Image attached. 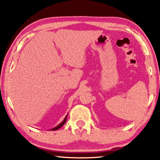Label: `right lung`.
Wrapping results in <instances>:
<instances>
[{
    "instance_id": "right-lung-1",
    "label": "right lung",
    "mask_w": 160,
    "mask_h": 160,
    "mask_svg": "<svg viewBox=\"0 0 160 160\" xmlns=\"http://www.w3.org/2000/svg\"><path fill=\"white\" fill-rule=\"evenodd\" d=\"M67 117H68V115H67L66 116H65V119H64V120H63V121L61 123H60L59 125H58V126H56V127H55V128H54L51 129V130H58V129H59V128H61V127H62V126L63 125H64V124L65 123V122H66V120H67Z\"/></svg>"
}]
</instances>
